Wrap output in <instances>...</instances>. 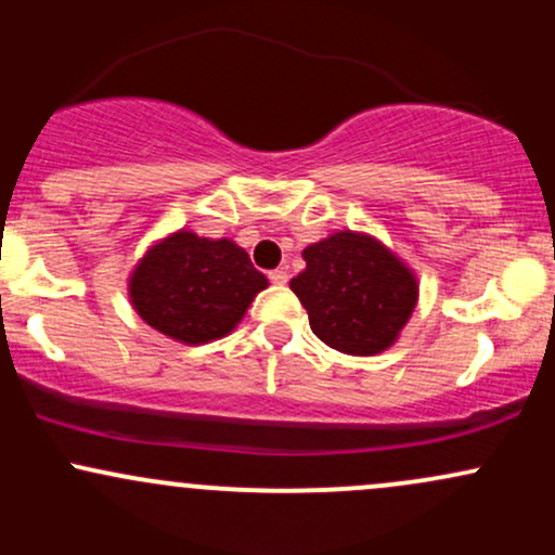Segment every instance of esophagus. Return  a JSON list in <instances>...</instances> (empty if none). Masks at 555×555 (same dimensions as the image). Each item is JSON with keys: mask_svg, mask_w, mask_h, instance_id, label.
<instances>
[{"mask_svg": "<svg viewBox=\"0 0 555 555\" xmlns=\"http://www.w3.org/2000/svg\"><path fill=\"white\" fill-rule=\"evenodd\" d=\"M269 282L276 286H284L286 282H289V273H286L284 269H273V271H269Z\"/></svg>", "mask_w": 555, "mask_h": 555, "instance_id": "esophagus-1", "label": "esophagus"}]
</instances>
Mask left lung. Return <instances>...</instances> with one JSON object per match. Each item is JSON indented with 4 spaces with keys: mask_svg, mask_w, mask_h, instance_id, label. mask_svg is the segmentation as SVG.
I'll return each instance as SVG.
<instances>
[{
    "mask_svg": "<svg viewBox=\"0 0 555 555\" xmlns=\"http://www.w3.org/2000/svg\"><path fill=\"white\" fill-rule=\"evenodd\" d=\"M302 258L289 286L318 339L358 358L397 341L417 305V279L388 247L347 229L305 247Z\"/></svg>",
    "mask_w": 555,
    "mask_h": 555,
    "instance_id": "1",
    "label": "left lung"
}]
</instances>
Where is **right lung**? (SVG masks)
Wrapping results in <instances>:
<instances>
[{"label": "right lung", "mask_w": 555, "mask_h": 555, "mask_svg": "<svg viewBox=\"0 0 555 555\" xmlns=\"http://www.w3.org/2000/svg\"><path fill=\"white\" fill-rule=\"evenodd\" d=\"M269 279L232 240L175 232L145 253L130 276L132 308L149 326L184 344L221 339Z\"/></svg>", "instance_id": "1"}]
</instances>
